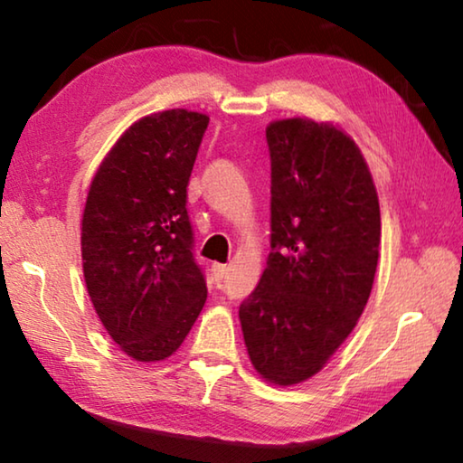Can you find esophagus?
<instances>
[{
	"instance_id": "obj_1",
	"label": "esophagus",
	"mask_w": 463,
	"mask_h": 463,
	"mask_svg": "<svg viewBox=\"0 0 463 463\" xmlns=\"http://www.w3.org/2000/svg\"><path fill=\"white\" fill-rule=\"evenodd\" d=\"M213 273H214V278L221 281V279H224L226 276H229V265H222V263H214L213 265Z\"/></svg>"
}]
</instances>
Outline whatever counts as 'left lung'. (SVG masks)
Segmentation results:
<instances>
[{"instance_id":"8db88e82","label":"left lung","mask_w":463,"mask_h":463,"mask_svg":"<svg viewBox=\"0 0 463 463\" xmlns=\"http://www.w3.org/2000/svg\"><path fill=\"white\" fill-rule=\"evenodd\" d=\"M271 253L239 308L250 364L278 386L323 370L354 331L380 253V203L354 138L331 122L276 120Z\"/></svg>"}]
</instances>
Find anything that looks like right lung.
<instances>
[{
  "instance_id": "right-lung-1",
  "label": "right lung",
  "mask_w": 463,
  "mask_h": 463,
  "mask_svg": "<svg viewBox=\"0 0 463 463\" xmlns=\"http://www.w3.org/2000/svg\"><path fill=\"white\" fill-rule=\"evenodd\" d=\"M208 122L182 108L145 116L91 179L81 221L85 286L108 335L137 362L175 354L206 302L185 202Z\"/></svg>"
}]
</instances>
